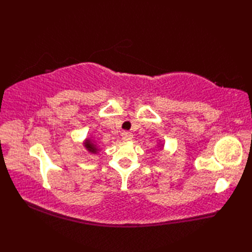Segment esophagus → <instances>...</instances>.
Listing matches in <instances>:
<instances>
[{
  "label": "esophagus",
  "mask_w": 252,
  "mask_h": 252,
  "mask_svg": "<svg viewBox=\"0 0 252 252\" xmlns=\"http://www.w3.org/2000/svg\"><path fill=\"white\" fill-rule=\"evenodd\" d=\"M121 136H122V140L123 141H130L131 138L133 137V134H132L131 132H129V131H123Z\"/></svg>",
  "instance_id": "obj_1"
}]
</instances>
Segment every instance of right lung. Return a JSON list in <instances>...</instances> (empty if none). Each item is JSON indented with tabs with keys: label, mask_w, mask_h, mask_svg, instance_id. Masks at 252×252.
Listing matches in <instances>:
<instances>
[{
	"label": "right lung",
	"mask_w": 252,
	"mask_h": 252,
	"mask_svg": "<svg viewBox=\"0 0 252 252\" xmlns=\"http://www.w3.org/2000/svg\"><path fill=\"white\" fill-rule=\"evenodd\" d=\"M84 146H85V148H87L90 153L95 154L96 152H97V146H96L95 143L92 142L91 140H87V141H85Z\"/></svg>",
	"instance_id": "1"
}]
</instances>
